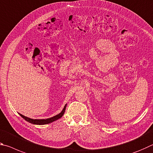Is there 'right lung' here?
Here are the masks:
<instances>
[{"label": "right lung", "mask_w": 153, "mask_h": 153, "mask_svg": "<svg viewBox=\"0 0 153 153\" xmlns=\"http://www.w3.org/2000/svg\"><path fill=\"white\" fill-rule=\"evenodd\" d=\"M66 104L64 105L62 111L60 114L56 115V116L50 117V118H47V119H40V120L39 119H31V118H29V117L23 116V115L19 113V114L24 120H26L27 122L31 123V124H36V125H44V124H50V123H52L62 117V116L64 114V111H65V110H66Z\"/></svg>", "instance_id": "1"}]
</instances>
